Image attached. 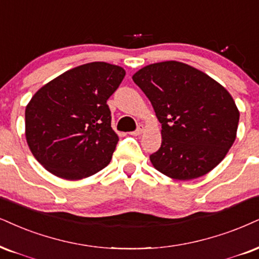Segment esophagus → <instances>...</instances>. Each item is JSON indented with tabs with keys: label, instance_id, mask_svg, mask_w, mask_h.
Listing matches in <instances>:
<instances>
[{
	"label": "esophagus",
	"instance_id": "1",
	"mask_svg": "<svg viewBox=\"0 0 259 259\" xmlns=\"http://www.w3.org/2000/svg\"><path fill=\"white\" fill-rule=\"evenodd\" d=\"M143 132H144V126H143V124H139V126L137 127V130L135 131V132H132V135L139 136V135H142Z\"/></svg>",
	"mask_w": 259,
	"mask_h": 259
}]
</instances>
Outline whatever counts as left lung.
<instances>
[{
  "mask_svg": "<svg viewBox=\"0 0 259 259\" xmlns=\"http://www.w3.org/2000/svg\"><path fill=\"white\" fill-rule=\"evenodd\" d=\"M162 123V143L150 161L177 180L203 177L227 155L237 136L239 110L229 92L183 62L149 65L132 76Z\"/></svg>",
  "mask_w": 259,
  "mask_h": 259,
  "instance_id": "8db88e82",
  "label": "left lung"
}]
</instances>
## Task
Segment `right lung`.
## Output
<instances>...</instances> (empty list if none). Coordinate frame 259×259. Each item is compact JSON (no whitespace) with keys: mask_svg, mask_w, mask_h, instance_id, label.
Wrapping results in <instances>:
<instances>
[{"mask_svg":"<svg viewBox=\"0 0 259 259\" xmlns=\"http://www.w3.org/2000/svg\"><path fill=\"white\" fill-rule=\"evenodd\" d=\"M124 74L110 63H86L34 94L25 110L26 140L48 171L79 180L109 164L119 137L111 128L107 101Z\"/></svg>","mask_w":259,"mask_h":259,"instance_id":"right-lung-1","label":"right lung"}]
</instances>
